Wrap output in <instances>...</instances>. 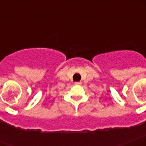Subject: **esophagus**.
I'll list each match as a JSON object with an SVG mask.
<instances>
[{
    "label": "esophagus",
    "instance_id": "esophagus-1",
    "mask_svg": "<svg viewBox=\"0 0 146 146\" xmlns=\"http://www.w3.org/2000/svg\"><path fill=\"white\" fill-rule=\"evenodd\" d=\"M74 84H75L76 86H80V85L82 84V83H81V82H76L75 83H74Z\"/></svg>",
    "mask_w": 146,
    "mask_h": 146
}]
</instances>
